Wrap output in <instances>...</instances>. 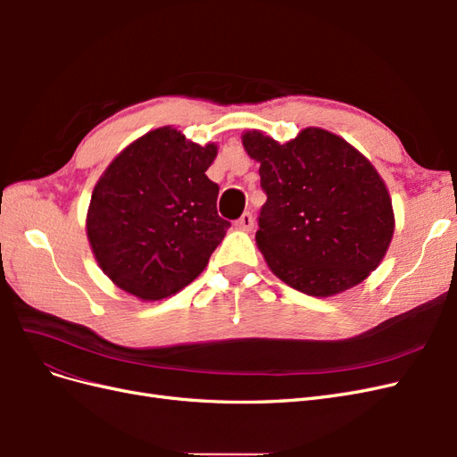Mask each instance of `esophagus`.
<instances>
[{"label":"esophagus","mask_w":457,"mask_h":457,"mask_svg":"<svg viewBox=\"0 0 457 457\" xmlns=\"http://www.w3.org/2000/svg\"><path fill=\"white\" fill-rule=\"evenodd\" d=\"M237 228L250 232V230L253 228V215H252L250 212H245V213L237 220Z\"/></svg>","instance_id":"34e87169"}]
</instances>
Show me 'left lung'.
Listing matches in <instances>:
<instances>
[{
	"instance_id": "obj_1",
	"label": "left lung",
	"mask_w": 457,
	"mask_h": 457,
	"mask_svg": "<svg viewBox=\"0 0 457 457\" xmlns=\"http://www.w3.org/2000/svg\"><path fill=\"white\" fill-rule=\"evenodd\" d=\"M242 145L261 163L267 202L255 242L274 276L297 292L331 297L379 267L395 213L385 181L364 154L320 128L284 145L250 129Z\"/></svg>"
}]
</instances>
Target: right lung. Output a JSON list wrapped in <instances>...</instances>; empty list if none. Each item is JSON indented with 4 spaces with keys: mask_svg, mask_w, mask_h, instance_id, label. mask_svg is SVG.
I'll use <instances>...</instances> for the list:
<instances>
[{
    "mask_svg": "<svg viewBox=\"0 0 457 457\" xmlns=\"http://www.w3.org/2000/svg\"><path fill=\"white\" fill-rule=\"evenodd\" d=\"M217 145L188 141L171 126L139 137L96 181L86 228L91 252L120 289L143 301L181 292L223 242L219 187L205 171Z\"/></svg>",
    "mask_w": 457,
    "mask_h": 457,
    "instance_id": "obj_1",
    "label": "right lung"
}]
</instances>
